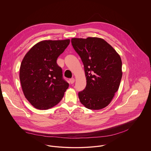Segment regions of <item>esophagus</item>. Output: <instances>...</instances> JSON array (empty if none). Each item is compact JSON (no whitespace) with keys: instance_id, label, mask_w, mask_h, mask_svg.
Masks as SVG:
<instances>
[{"instance_id":"esophagus-1","label":"esophagus","mask_w":151,"mask_h":151,"mask_svg":"<svg viewBox=\"0 0 151 151\" xmlns=\"http://www.w3.org/2000/svg\"><path fill=\"white\" fill-rule=\"evenodd\" d=\"M70 82L71 84L74 83V82H75V79H74V78H71V79H70Z\"/></svg>"}]
</instances>
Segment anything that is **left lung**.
<instances>
[{"label": "left lung", "mask_w": 151, "mask_h": 151, "mask_svg": "<svg viewBox=\"0 0 151 151\" xmlns=\"http://www.w3.org/2000/svg\"><path fill=\"white\" fill-rule=\"evenodd\" d=\"M71 43L81 58L86 77V86L78 93L80 102L91 110L105 108L120 85L121 58L111 45L100 38H73Z\"/></svg>", "instance_id": "obj_1"}]
</instances>
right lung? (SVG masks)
Listing matches in <instances>:
<instances>
[{
  "mask_svg": "<svg viewBox=\"0 0 151 151\" xmlns=\"http://www.w3.org/2000/svg\"><path fill=\"white\" fill-rule=\"evenodd\" d=\"M70 42V40L41 41L22 59L20 68L22 89L36 109L47 110L57 105L68 88L57 60Z\"/></svg>",
  "mask_w": 151,
  "mask_h": 151,
  "instance_id": "1",
  "label": "right lung"
}]
</instances>
